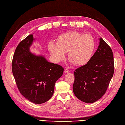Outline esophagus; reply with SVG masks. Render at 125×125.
Masks as SVG:
<instances>
[{"mask_svg": "<svg viewBox=\"0 0 125 125\" xmlns=\"http://www.w3.org/2000/svg\"><path fill=\"white\" fill-rule=\"evenodd\" d=\"M64 72L65 73H68L70 72V71H69V70L68 69L66 68V69H65V70H64Z\"/></svg>", "mask_w": 125, "mask_h": 125, "instance_id": "esophagus-1", "label": "esophagus"}]
</instances>
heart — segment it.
<instances>
[{
    "mask_svg": "<svg viewBox=\"0 0 125 125\" xmlns=\"http://www.w3.org/2000/svg\"><path fill=\"white\" fill-rule=\"evenodd\" d=\"M94 38L90 34L78 31L65 32L59 35L57 43L51 41L48 49L56 61H61L68 52L69 60L77 66H84L93 58L95 50Z\"/></svg>",
    "mask_w": 125,
    "mask_h": 125,
    "instance_id": "heart-1",
    "label": "heart"
}]
</instances>
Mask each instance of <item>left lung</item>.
<instances>
[{
    "mask_svg": "<svg viewBox=\"0 0 125 125\" xmlns=\"http://www.w3.org/2000/svg\"><path fill=\"white\" fill-rule=\"evenodd\" d=\"M100 44L90 62L75 69L73 91L78 99L93 103L104 95L114 73L111 48L100 38Z\"/></svg>",
    "mask_w": 125,
    "mask_h": 125,
    "instance_id": "left-lung-1",
    "label": "left lung"
}]
</instances>
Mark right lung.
I'll return each instance as SVG.
<instances>
[{"label": "right lung", "instance_id": "add662e5", "mask_svg": "<svg viewBox=\"0 0 125 125\" xmlns=\"http://www.w3.org/2000/svg\"><path fill=\"white\" fill-rule=\"evenodd\" d=\"M33 40L32 35H30L17 45L13 58L12 73L20 94L31 102L40 104L51 98L64 68L31 53L29 47Z\"/></svg>", "mask_w": 125, "mask_h": 125}]
</instances>
